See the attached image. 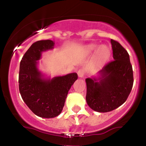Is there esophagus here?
I'll return each instance as SVG.
<instances>
[{
    "mask_svg": "<svg viewBox=\"0 0 146 146\" xmlns=\"http://www.w3.org/2000/svg\"><path fill=\"white\" fill-rule=\"evenodd\" d=\"M78 75L80 78H83L85 75V71L84 68H80L78 71Z\"/></svg>",
    "mask_w": 146,
    "mask_h": 146,
    "instance_id": "34e87169",
    "label": "esophagus"
}]
</instances>
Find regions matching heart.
Masks as SVG:
<instances>
[{
	"label": "heart",
	"instance_id": "obj_1",
	"mask_svg": "<svg viewBox=\"0 0 146 146\" xmlns=\"http://www.w3.org/2000/svg\"><path fill=\"white\" fill-rule=\"evenodd\" d=\"M97 48V46L95 45H91L90 46V51H95ZM110 55V51L109 48L107 47L106 46H102L99 48L98 50V57L100 60H106L109 58Z\"/></svg>",
	"mask_w": 146,
	"mask_h": 146
}]
</instances>
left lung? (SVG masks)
I'll list each match as a JSON object with an SVG mask.
<instances>
[{"mask_svg":"<svg viewBox=\"0 0 146 146\" xmlns=\"http://www.w3.org/2000/svg\"><path fill=\"white\" fill-rule=\"evenodd\" d=\"M110 42L114 60L100 71L101 78L86 79L87 104L100 113L110 112L121 106L133 86V71L128 53L117 41L111 39Z\"/></svg>","mask_w":146,"mask_h":146,"instance_id":"8db88e82","label":"left lung"}]
</instances>
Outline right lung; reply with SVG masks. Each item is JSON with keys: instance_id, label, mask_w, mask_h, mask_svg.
<instances>
[{"instance_id": "add662e5", "label": "right lung", "mask_w": 146, "mask_h": 146, "mask_svg": "<svg viewBox=\"0 0 146 146\" xmlns=\"http://www.w3.org/2000/svg\"><path fill=\"white\" fill-rule=\"evenodd\" d=\"M50 40L37 41L26 51L20 63L19 90L23 101L37 116L53 118L61 113L68 90L78 79L77 73L44 80L37 68L42 52L51 49Z\"/></svg>"}]
</instances>
